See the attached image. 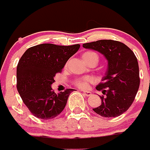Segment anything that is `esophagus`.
I'll return each instance as SVG.
<instances>
[{"instance_id":"34e87169","label":"esophagus","mask_w":150,"mask_h":150,"mask_svg":"<svg viewBox=\"0 0 150 150\" xmlns=\"http://www.w3.org/2000/svg\"><path fill=\"white\" fill-rule=\"evenodd\" d=\"M83 94L86 96H90L91 95V93L90 91H83Z\"/></svg>"}]
</instances>
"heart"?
<instances>
[{
	"label": "heart",
	"instance_id": "heart-1",
	"mask_svg": "<svg viewBox=\"0 0 150 150\" xmlns=\"http://www.w3.org/2000/svg\"><path fill=\"white\" fill-rule=\"evenodd\" d=\"M83 59L86 62V63H88L93 59L98 60V56L96 53L92 52V51H87L83 54ZM93 81V79L91 77H85V78H81L77 79L75 81V84L77 87L80 88L86 89L88 88L89 83L92 82Z\"/></svg>",
	"mask_w": 150,
	"mask_h": 150
}]
</instances>
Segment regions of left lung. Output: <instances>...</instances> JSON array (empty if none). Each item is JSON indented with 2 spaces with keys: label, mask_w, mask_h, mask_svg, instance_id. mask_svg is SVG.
Returning <instances> with one entry per match:
<instances>
[{
  "label": "left lung",
  "mask_w": 150,
  "mask_h": 150,
  "mask_svg": "<svg viewBox=\"0 0 150 150\" xmlns=\"http://www.w3.org/2000/svg\"><path fill=\"white\" fill-rule=\"evenodd\" d=\"M98 51L107 60V69L96 87L105 96L93 110L104 117H115L128 110L134 102L140 83L139 69L134 53L126 45L112 40H100L83 44Z\"/></svg>",
  "instance_id": "obj_1"
}]
</instances>
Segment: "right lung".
<instances>
[{"label": "right lung", "instance_id": "obj_1", "mask_svg": "<svg viewBox=\"0 0 150 150\" xmlns=\"http://www.w3.org/2000/svg\"><path fill=\"white\" fill-rule=\"evenodd\" d=\"M80 46L43 43L29 48L21 57L16 68V86L22 101L35 117L51 120L64 109L74 89L56 93L51 84L56 74L61 72Z\"/></svg>", "mask_w": 150, "mask_h": 150}]
</instances>
